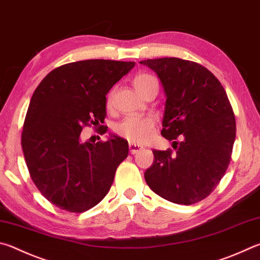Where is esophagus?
I'll use <instances>...</instances> for the list:
<instances>
[{"label":"esophagus","instance_id":"obj_1","mask_svg":"<svg viewBox=\"0 0 260 260\" xmlns=\"http://www.w3.org/2000/svg\"><path fill=\"white\" fill-rule=\"evenodd\" d=\"M128 149H129V152H131L132 154H135V153H138L139 151L142 150V149H143V146H141V145L136 144V143H131V142H129V144H128Z\"/></svg>","mask_w":260,"mask_h":260}]
</instances>
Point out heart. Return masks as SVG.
Instances as JSON below:
<instances>
[{"instance_id":"obj_1","label":"heart","mask_w":260,"mask_h":260,"mask_svg":"<svg viewBox=\"0 0 260 260\" xmlns=\"http://www.w3.org/2000/svg\"><path fill=\"white\" fill-rule=\"evenodd\" d=\"M157 85L158 82L154 76L150 74H139L133 79V86L139 94L145 89ZM154 118L151 116H129L116 125V133L125 138L131 143H144L148 141L154 128Z\"/></svg>"}]
</instances>
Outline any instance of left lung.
<instances>
[{"instance_id":"left-lung-1","label":"left lung","mask_w":260,"mask_h":260,"mask_svg":"<svg viewBox=\"0 0 260 260\" xmlns=\"http://www.w3.org/2000/svg\"><path fill=\"white\" fill-rule=\"evenodd\" d=\"M140 63L161 82L166 96L161 135L175 149L153 150L144 178L164 199L196 204L210 194L230 164L237 127L229 98L218 79L193 61L160 58Z\"/></svg>"}]
</instances>
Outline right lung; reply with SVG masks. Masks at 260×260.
I'll return each instance as SVG.
<instances>
[{"label": "right lung", "mask_w": 260, "mask_h": 260, "mask_svg": "<svg viewBox=\"0 0 260 260\" xmlns=\"http://www.w3.org/2000/svg\"><path fill=\"white\" fill-rule=\"evenodd\" d=\"M134 66L102 59L67 63L46 75L32 94L21 136L23 155L32 182L60 209L86 211L109 192L128 143L115 134L91 143L81 133L89 122L105 120L106 95Z\"/></svg>", "instance_id": "1"}]
</instances>
